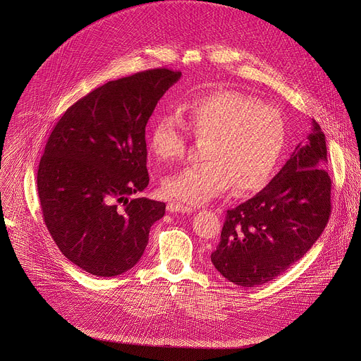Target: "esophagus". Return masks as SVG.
<instances>
[{
    "label": "esophagus",
    "mask_w": 361,
    "mask_h": 361,
    "mask_svg": "<svg viewBox=\"0 0 361 361\" xmlns=\"http://www.w3.org/2000/svg\"><path fill=\"white\" fill-rule=\"evenodd\" d=\"M167 212L190 214V213L194 212V209L190 207V205H185V204H181V202H177V201H171V202L167 204Z\"/></svg>",
    "instance_id": "obj_1"
}]
</instances>
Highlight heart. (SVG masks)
Wrapping results in <instances>:
<instances>
[{"instance_id":"obj_1","label":"heart","mask_w":361,"mask_h":361,"mask_svg":"<svg viewBox=\"0 0 361 361\" xmlns=\"http://www.w3.org/2000/svg\"><path fill=\"white\" fill-rule=\"evenodd\" d=\"M205 138L202 163L188 166L163 180L173 198L204 204L234 185L235 192L262 190L274 176L287 141L284 120L244 94L219 90L183 102L177 118L163 114L154 120L148 147L160 161H173L185 151V133Z\"/></svg>"}]
</instances>
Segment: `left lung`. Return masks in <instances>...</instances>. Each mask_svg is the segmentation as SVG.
<instances>
[{
    "label": "left lung",
    "mask_w": 361,
    "mask_h": 361,
    "mask_svg": "<svg viewBox=\"0 0 361 361\" xmlns=\"http://www.w3.org/2000/svg\"><path fill=\"white\" fill-rule=\"evenodd\" d=\"M326 135L313 120L276 177L259 194L228 210L212 254L217 271L241 287L269 283L312 248L331 213Z\"/></svg>",
    "instance_id": "left-lung-1"
}]
</instances>
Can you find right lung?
I'll use <instances>...</instances> for the list:
<instances>
[{
  "instance_id": "right-lung-1",
  "label": "right lung",
  "mask_w": 361,
  "mask_h": 361,
  "mask_svg": "<svg viewBox=\"0 0 361 361\" xmlns=\"http://www.w3.org/2000/svg\"><path fill=\"white\" fill-rule=\"evenodd\" d=\"M180 71L109 81L78 99L51 133L37 174L45 226L67 259L97 277L133 269L166 204L133 198L149 181L145 126Z\"/></svg>"
}]
</instances>
